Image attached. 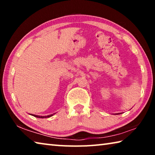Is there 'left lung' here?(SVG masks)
<instances>
[{"label": "left lung", "instance_id": "8db88e82", "mask_svg": "<svg viewBox=\"0 0 155 155\" xmlns=\"http://www.w3.org/2000/svg\"><path fill=\"white\" fill-rule=\"evenodd\" d=\"M120 114H122V113H120ZM120 114L119 113V114H115V115H119V114Z\"/></svg>", "mask_w": 155, "mask_h": 155}]
</instances>
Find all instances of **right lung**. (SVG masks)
Instances as JSON below:
<instances>
[{"instance_id": "obj_1", "label": "right lung", "mask_w": 155, "mask_h": 155, "mask_svg": "<svg viewBox=\"0 0 155 155\" xmlns=\"http://www.w3.org/2000/svg\"><path fill=\"white\" fill-rule=\"evenodd\" d=\"M56 113H54V114H52L51 115H45V116H41V115H34V114H30L31 115H33V116L35 117H39V118H47V117H50L52 116V115L55 114Z\"/></svg>"}]
</instances>
